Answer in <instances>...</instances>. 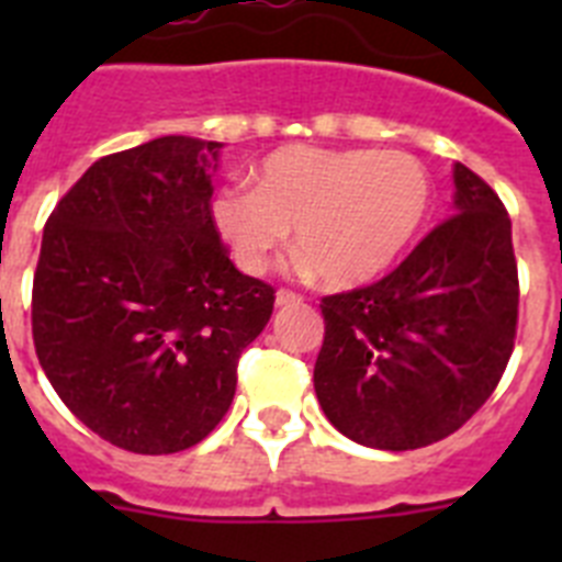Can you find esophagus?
Wrapping results in <instances>:
<instances>
[{"mask_svg": "<svg viewBox=\"0 0 562 562\" xmlns=\"http://www.w3.org/2000/svg\"><path fill=\"white\" fill-rule=\"evenodd\" d=\"M297 301H301V295H297V292H292V290H284V286H281V290L276 292V304H278V306L297 304Z\"/></svg>", "mask_w": 562, "mask_h": 562, "instance_id": "1", "label": "esophagus"}]
</instances>
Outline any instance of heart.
<instances>
[{"mask_svg":"<svg viewBox=\"0 0 562 562\" xmlns=\"http://www.w3.org/2000/svg\"><path fill=\"white\" fill-rule=\"evenodd\" d=\"M428 207L430 177L411 154L284 146L261 160L256 188L216 193L213 222L241 270L265 272L295 227L315 276L355 286L394 265Z\"/></svg>","mask_w":562,"mask_h":562,"instance_id":"heart-1","label":"heart"}]
</instances>
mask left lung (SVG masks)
I'll return each mask as SVG.
<instances>
[{"label": "left lung", "instance_id": "8db88e82", "mask_svg": "<svg viewBox=\"0 0 562 562\" xmlns=\"http://www.w3.org/2000/svg\"><path fill=\"white\" fill-rule=\"evenodd\" d=\"M456 213L396 270L321 297L315 394L357 445L416 450L456 434L504 376L518 331L513 222L498 193L456 162Z\"/></svg>", "mask_w": 562, "mask_h": 562}]
</instances>
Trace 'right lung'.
I'll return each instance as SVG.
<instances>
[{
  "mask_svg": "<svg viewBox=\"0 0 562 562\" xmlns=\"http://www.w3.org/2000/svg\"><path fill=\"white\" fill-rule=\"evenodd\" d=\"M220 148L171 134L106 154L44 225L38 362L64 405L128 453H180L220 425L276 304L213 222Z\"/></svg>",
  "mask_w": 562,
  "mask_h": 562,
  "instance_id": "obj_1",
  "label": "right lung"
}]
</instances>
